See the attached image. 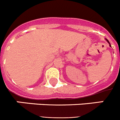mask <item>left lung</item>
Returning <instances> with one entry per match:
<instances>
[{"instance_id":"1","label":"left lung","mask_w":120,"mask_h":120,"mask_svg":"<svg viewBox=\"0 0 120 120\" xmlns=\"http://www.w3.org/2000/svg\"><path fill=\"white\" fill-rule=\"evenodd\" d=\"M105 40H106V41H107V42H108V43H109V46H110V47H111V44H110V43H109V41H108V40H107V39H105Z\"/></svg>"}]
</instances>
